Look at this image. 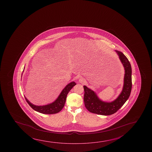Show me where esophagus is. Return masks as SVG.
<instances>
[{
	"instance_id": "obj_1",
	"label": "esophagus",
	"mask_w": 152,
	"mask_h": 152,
	"mask_svg": "<svg viewBox=\"0 0 152 152\" xmlns=\"http://www.w3.org/2000/svg\"><path fill=\"white\" fill-rule=\"evenodd\" d=\"M79 81H80V83H82V84H84V83H85V80L84 78H80V80H79Z\"/></svg>"
}]
</instances>
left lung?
Wrapping results in <instances>:
<instances>
[{
  "label": "left lung",
  "mask_w": 152,
  "mask_h": 152,
  "mask_svg": "<svg viewBox=\"0 0 152 152\" xmlns=\"http://www.w3.org/2000/svg\"><path fill=\"white\" fill-rule=\"evenodd\" d=\"M125 70L124 85L119 96L113 102H105L100 100L96 93L86 86H84L85 106L90 112L97 115H108L117 112L124 104L129 97L132 88V67L127 58L122 52L116 51Z\"/></svg>",
  "instance_id": "8db88e82"
}]
</instances>
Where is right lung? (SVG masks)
<instances>
[{"label":"right lung","mask_w":152,"mask_h":152,"mask_svg":"<svg viewBox=\"0 0 152 152\" xmlns=\"http://www.w3.org/2000/svg\"><path fill=\"white\" fill-rule=\"evenodd\" d=\"M75 85H76V84L74 82H72L68 84L64 88V89L62 90V92H61L57 99L56 100L55 102L49 104L45 105L43 106H37L30 103L26 97H25V100L26 101V102H28V104H29L30 107L36 111L40 112L43 114H48V115L55 114L60 112L64 107L65 105L68 93Z\"/></svg>","instance_id":"1"}]
</instances>
